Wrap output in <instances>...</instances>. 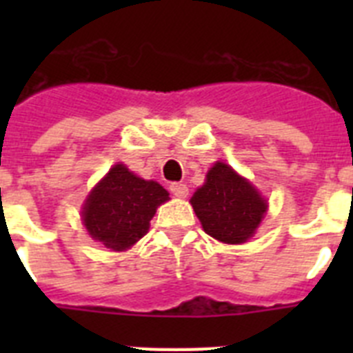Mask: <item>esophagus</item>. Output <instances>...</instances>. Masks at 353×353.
<instances>
[{
    "mask_svg": "<svg viewBox=\"0 0 353 353\" xmlns=\"http://www.w3.org/2000/svg\"><path fill=\"white\" fill-rule=\"evenodd\" d=\"M170 191L171 194L174 196V198H185L187 192H189V189H187L185 183H180V182H174L170 185Z\"/></svg>",
    "mask_w": 353,
    "mask_h": 353,
    "instance_id": "1",
    "label": "esophagus"
}]
</instances>
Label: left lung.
<instances>
[{
	"label": "left lung",
	"mask_w": 353,
	"mask_h": 353,
	"mask_svg": "<svg viewBox=\"0 0 353 353\" xmlns=\"http://www.w3.org/2000/svg\"><path fill=\"white\" fill-rule=\"evenodd\" d=\"M191 205L205 233L224 244L248 242L267 214V199L224 162H215L208 170Z\"/></svg>",
	"instance_id": "obj_1"
}]
</instances>
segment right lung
<instances>
[{
  "label": "right lung",
  "instance_id": "add662e5",
  "mask_svg": "<svg viewBox=\"0 0 353 353\" xmlns=\"http://www.w3.org/2000/svg\"><path fill=\"white\" fill-rule=\"evenodd\" d=\"M170 192L143 180L123 164H114L88 194L81 215L90 236L111 251H125L148 233L157 207Z\"/></svg>",
  "mask_w": 353,
  "mask_h": 353
}]
</instances>
